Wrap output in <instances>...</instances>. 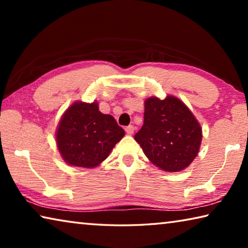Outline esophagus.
<instances>
[{
  "instance_id": "obj_1",
  "label": "esophagus",
  "mask_w": 248,
  "mask_h": 248,
  "mask_svg": "<svg viewBox=\"0 0 248 248\" xmlns=\"http://www.w3.org/2000/svg\"><path fill=\"white\" fill-rule=\"evenodd\" d=\"M125 132H127L128 134H130V136H131V134H133V132H134V127H133V125H128V127L125 128Z\"/></svg>"
}]
</instances>
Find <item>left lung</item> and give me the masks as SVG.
I'll list each match as a JSON object with an SVG mask.
<instances>
[{
	"label": "left lung",
	"instance_id": "1",
	"mask_svg": "<svg viewBox=\"0 0 248 248\" xmlns=\"http://www.w3.org/2000/svg\"><path fill=\"white\" fill-rule=\"evenodd\" d=\"M134 140L151 163L170 173L189 166L199 153L202 129L184 102L169 95L144 102V124Z\"/></svg>",
	"mask_w": 248,
	"mask_h": 248
}]
</instances>
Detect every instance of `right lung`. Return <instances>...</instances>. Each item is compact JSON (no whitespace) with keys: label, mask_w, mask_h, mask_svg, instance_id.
I'll list each match as a JSON object with an SVG mask.
<instances>
[{"label":"right lung","mask_w":248,"mask_h":248,"mask_svg":"<svg viewBox=\"0 0 248 248\" xmlns=\"http://www.w3.org/2000/svg\"><path fill=\"white\" fill-rule=\"evenodd\" d=\"M124 130L115 118L99 111L98 103L74 102L59 121L56 141L66 164L94 169L123 139Z\"/></svg>","instance_id":"1"}]
</instances>
